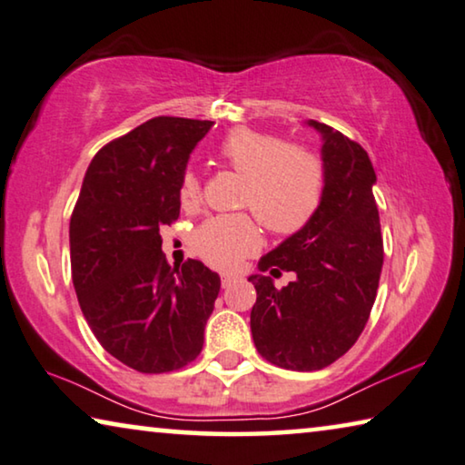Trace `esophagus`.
<instances>
[{
    "instance_id": "34e87169",
    "label": "esophagus",
    "mask_w": 465,
    "mask_h": 465,
    "mask_svg": "<svg viewBox=\"0 0 465 465\" xmlns=\"http://www.w3.org/2000/svg\"><path fill=\"white\" fill-rule=\"evenodd\" d=\"M237 281V274H231V272H226V274H223V289H228L231 287V284Z\"/></svg>"
}]
</instances>
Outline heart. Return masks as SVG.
Segmentation results:
<instances>
[{
	"label": "heart",
	"mask_w": 465,
	"mask_h": 465,
	"mask_svg": "<svg viewBox=\"0 0 465 465\" xmlns=\"http://www.w3.org/2000/svg\"><path fill=\"white\" fill-rule=\"evenodd\" d=\"M220 155L245 178L242 205H249L268 231L291 234L310 223L322 197V166L312 153L289 147L274 134L237 128L220 145ZM199 181L184 174L183 205H195ZM260 228L247 213L216 216L193 232L191 245L213 268L231 270L260 247Z\"/></svg>",
	"instance_id": "heart-1"
}]
</instances>
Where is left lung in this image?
<instances>
[{
  "instance_id": "left-lung-1",
  "label": "left lung",
  "mask_w": 465,
  "mask_h": 465,
  "mask_svg": "<svg viewBox=\"0 0 465 465\" xmlns=\"http://www.w3.org/2000/svg\"><path fill=\"white\" fill-rule=\"evenodd\" d=\"M322 139V197L310 223L257 262L249 276L257 291L252 310L255 349L274 366L322 370L345 355L372 310L382 268L376 173L355 141L316 120ZM263 272H270L266 277ZM298 278L278 292L272 276Z\"/></svg>"
}]
</instances>
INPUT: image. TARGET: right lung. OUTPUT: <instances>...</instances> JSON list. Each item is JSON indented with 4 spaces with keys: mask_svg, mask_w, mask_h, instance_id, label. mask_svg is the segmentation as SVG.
Masks as SVG:
<instances>
[{
    "mask_svg": "<svg viewBox=\"0 0 465 465\" xmlns=\"http://www.w3.org/2000/svg\"><path fill=\"white\" fill-rule=\"evenodd\" d=\"M213 123L160 116L99 149L70 218L83 316L110 355L145 374L195 360L220 291L199 260L170 268L160 228L181 213L193 149Z\"/></svg>",
    "mask_w": 465,
    "mask_h": 465,
    "instance_id": "obj_1",
    "label": "right lung"
}]
</instances>
